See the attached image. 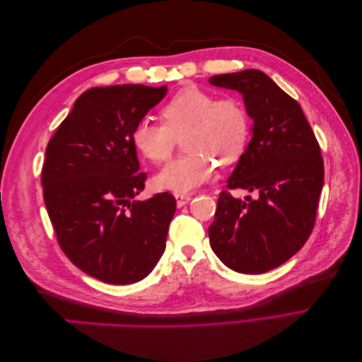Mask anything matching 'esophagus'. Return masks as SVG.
<instances>
[{
    "label": "esophagus",
    "instance_id": "obj_1",
    "mask_svg": "<svg viewBox=\"0 0 362 362\" xmlns=\"http://www.w3.org/2000/svg\"><path fill=\"white\" fill-rule=\"evenodd\" d=\"M175 199H177V205L178 206H184L185 204H187L192 199V196L190 194H184V193H175Z\"/></svg>",
    "mask_w": 362,
    "mask_h": 362
}]
</instances>
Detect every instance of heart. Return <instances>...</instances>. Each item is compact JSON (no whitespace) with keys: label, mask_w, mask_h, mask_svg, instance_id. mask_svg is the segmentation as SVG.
Returning <instances> with one entry per match:
<instances>
[{"label":"heart","mask_w":362,"mask_h":362,"mask_svg":"<svg viewBox=\"0 0 362 362\" xmlns=\"http://www.w3.org/2000/svg\"><path fill=\"white\" fill-rule=\"evenodd\" d=\"M161 124L141 120L133 131L139 152L154 163L170 158L182 134L187 154L170 161L157 175L158 187L187 193L213 177L216 161L231 164L245 152L250 119L243 103L234 96L217 98L213 92L189 86L161 107Z\"/></svg>","instance_id":"1"}]
</instances>
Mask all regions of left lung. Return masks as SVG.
<instances>
[{
	"label": "left lung",
	"mask_w": 362,
	"mask_h": 362,
	"mask_svg": "<svg viewBox=\"0 0 362 362\" xmlns=\"http://www.w3.org/2000/svg\"><path fill=\"white\" fill-rule=\"evenodd\" d=\"M210 83L242 93L254 120L226 187L257 193L245 201L218 194L210 246L229 269L259 275L290 259L313 231L325 178L320 146L299 103L264 72L221 74Z\"/></svg>",
	"instance_id": "left-lung-1"
}]
</instances>
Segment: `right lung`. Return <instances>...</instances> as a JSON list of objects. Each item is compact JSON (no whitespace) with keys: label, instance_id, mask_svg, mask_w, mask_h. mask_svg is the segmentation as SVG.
Instances as JSON below:
<instances>
[{"label":"right lung","instance_id":"obj_1","mask_svg":"<svg viewBox=\"0 0 362 362\" xmlns=\"http://www.w3.org/2000/svg\"><path fill=\"white\" fill-rule=\"evenodd\" d=\"M166 86L93 87L51 137L42 169L47 211L66 257L87 275L127 286L146 278L164 249L177 201H146L133 131Z\"/></svg>","mask_w":362,"mask_h":362}]
</instances>
